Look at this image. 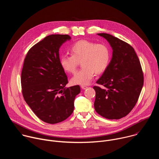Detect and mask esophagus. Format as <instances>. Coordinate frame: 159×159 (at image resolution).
<instances>
[{
	"instance_id": "obj_1",
	"label": "esophagus",
	"mask_w": 159,
	"mask_h": 159,
	"mask_svg": "<svg viewBox=\"0 0 159 159\" xmlns=\"http://www.w3.org/2000/svg\"><path fill=\"white\" fill-rule=\"evenodd\" d=\"M81 88H82V89H86L88 88V87L86 86V85H81Z\"/></svg>"
}]
</instances>
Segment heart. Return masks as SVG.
I'll use <instances>...</instances> for the list:
<instances>
[{
    "mask_svg": "<svg viewBox=\"0 0 159 159\" xmlns=\"http://www.w3.org/2000/svg\"><path fill=\"white\" fill-rule=\"evenodd\" d=\"M70 55L61 56L60 63L65 71L74 74L79 61H81L82 68L71 80L74 84H89L96 73L99 74L106 70L111 58V50L107 44L88 40H80L74 43L70 47Z\"/></svg>",
    "mask_w": 159,
    "mask_h": 159,
    "instance_id": "1",
    "label": "heart"
}]
</instances>
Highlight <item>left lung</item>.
<instances>
[{"mask_svg":"<svg viewBox=\"0 0 159 159\" xmlns=\"http://www.w3.org/2000/svg\"><path fill=\"white\" fill-rule=\"evenodd\" d=\"M112 48V57L106 70L94 86V108L101 116L118 120L126 116L137 104L143 85L141 64L128 43L107 33H98Z\"/></svg>","mask_w":159,"mask_h":159,"instance_id":"1","label":"left lung"}]
</instances>
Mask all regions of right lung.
I'll return each mask as SVG.
<instances>
[{
    "label": "right lung",
    "mask_w": 159,
    "mask_h": 159,
    "mask_svg": "<svg viewBox=\"0 0 159 159\" xmlns=\"http://www.w3.org/2000/svg\"><path fill=\"white\" fill-rule=\"evenodd\" d=\"M68 34H51L28 51L21 72L23 98L43 121L56 124L65 120L74 111L79 85L65 87L67 77L60 63L59 48L70 40Z\"/></svg>",
    "instance_id": "1"
}]
</instances>
